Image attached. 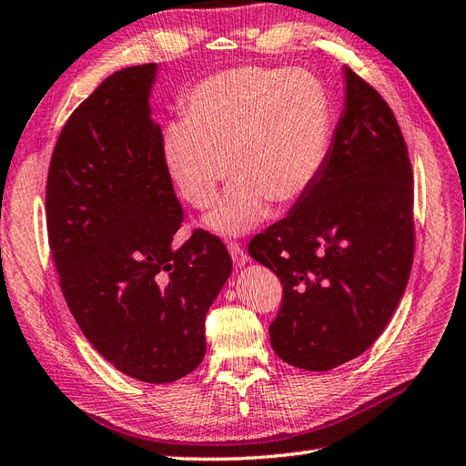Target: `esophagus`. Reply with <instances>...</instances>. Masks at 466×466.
I'll return each mask as SVG.
<instances>
[{
    "mask_svg": "<svg viewBox=\"0 0 466 466\" xmlns=\"http://www.w3.org/2000/svg\"><path fill=\"white\" fill-rule=\"evenodd\" d=\"M227 249H229V255H231L235 267H243L247 261H249V257L245 255L243 247L239 243H229L227 245Z\"/></svg>",
    "mask_w": 466,
    "mask_h": 466,
    "instance_id": "esophagus-1",
    "label": "esophagus"
}]
</instances>
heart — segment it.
<instances>
[{
    "mask_svg": "<svg viewBox=\"0 0 466 466\" xmlns=\"http://www.w3.org/2000/svg\"><path fill=\"white\" fill-rule=\"evenodd\" d=\"M181 116L163 127V169L195 209L215 203L227 169L233 181L205 217L219 235L253 229L267 202L287 209L301 199L323 169L333 131L329 93L305 69L221 71L189 89Z\"/></svg>",
    "mask_w": 466,
    "mask_h": 466,
    "instance_id": "heart-1",
    "label": "heart"
}]
</instances>
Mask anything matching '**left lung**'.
Returning <instances> with one entry per match:
<instances>
[{
    "instance_id": "1",
    "label": "left lung",
    "mask_w": 466,
    "mask_h": 466,
    "mask_svg": "<svg viewBox=\"0 0 466 466\" xmlns=\"http://www.w3.org/2000/svg\"><path fill=\"white\" fill-rule=\"evenodd\" d=\"M345 74V103L327 161L285 219L249 243L281 279V311L268 327L275 353L305 370L359 357L385 330L415 251L412 171L387 101Z\"/></svg>"
}]
</instances>
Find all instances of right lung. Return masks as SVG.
Masks as SVG:
<instances>
[{
  "mask_svg": "<svg viewBox=\"0 0 466 466\" xmlns=\"http://www.w3.org/2000/svg\"><path fill=\"white\" fill-rule=\"evenodd\" d=\"M157 64L109 76L51 155L46 213L59 285L81 333L121 373L173 382L205 357V315L233 271L217 237L179 249L181 205L151 117Z\"/></svg>",
  "mask_w": 466,
  "mask_h": 466,
  "instance_id": "right-lung-1",
  "label": "right lung"
}]
</instances>
